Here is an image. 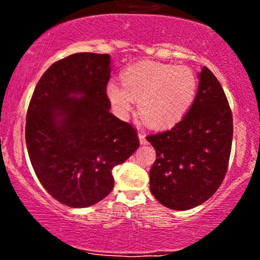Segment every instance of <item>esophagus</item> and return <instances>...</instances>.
Here are the masks:
<instances>
[{"mask_svg": "<svg viewBox=\"0 0 260 260\" xmlns=\"http://www.w3.org/2000/svg\"><path fill=\"white\" fill-rule=\"evenodd\" d=\"M138 138H139V143H140V144H142V145H145V144H147V138H145V134L144 133H143V132H139L138 133Z\"/></svg>", "mask_w": 260, "mask_h": 260, "instance_id": "34e87169", "label": "esophagus"}]
</instances>
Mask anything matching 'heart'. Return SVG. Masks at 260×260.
<instances>
[{
	"label": "heart",
	"mask_w": 260,
	"mask_h": 260,
	"mask_svg": "<svg viewBox=\"0 0 260 260\" xmlns=\"http://www.w3.org/2000/svg\"><path fill=\"white\" fill-rule=\"evenodd\" d=\"M122 86L110 82L106 96L117 116L126 118L138 101L140 116L150 127L168 128L182 120L194 101L198 78L192 68L153 61L129 66Z\"/></svg>",
	"instance_id": "heart-1"
}]
</instances>
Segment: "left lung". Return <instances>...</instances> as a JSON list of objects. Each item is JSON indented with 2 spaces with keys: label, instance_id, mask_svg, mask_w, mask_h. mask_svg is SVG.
Wrapping results in <instances>:
<instances>
[{
  "label": "left lung",
  "instance_id": "8db88e82",
  "mask_svg": "<svg viewBox=\"0 0 260 260\" xmlns=\"http://www.w3.org/2000/svg\"><path fill=\"white\" fill-rule=\"evenodd\" d=\"M198 92L170 131L147 137L156 150L150 192L164 207L188 210L207 202L222 183L231 153L232 113L210 70L198 73Z\"/></svg>",
  "mask_w": 260,
  "mask_h": 260
}]
</instances>
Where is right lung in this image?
Returning <instances> with one entry per match:
<instances>
[{"mask_svg": "<svg viewBox=\"0 0 260 260\" xmlns=\"http://www.w3.org/2000/svg\"><path fill=\"white\" fill-rule=\"evenodd\" d=\"M110 55L80 52L55 62L35 86L25 142L45 189L71 208L110 194L112 169L139 147L136 129L110 112Z\"/></svg>", "mask_w": 260, "mask_h": 260, "instance_id": "obj_1", "label": "right lung"}]
</instances>
